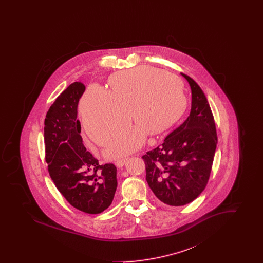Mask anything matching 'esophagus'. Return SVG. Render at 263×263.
<instances>
[{"instance_id":"1","label":"esophagus","mask_w":263,"mask_h":263,"mask_svg":"<svg viewBox=\"0 0 263 263\" xmlns=\"http://www.w3.org/2000/svg\"><path fill=\"white\" fill-rule=\"evenodd\" d=\"M127 159H122V160H117L116 162H115V164L118 166V167H123L124 165H125L126 163H127Z\"/></svg>"}]
</instances>
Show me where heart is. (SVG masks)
Instances as JSON below:
<instances>
[{
  "mask_svg": "<svg viewBox=\"0 0 263 263\" xmlns=\"http://www.w3.org/2000/svg\"><path fill=\"white\" fill-rule=\"evenodd\" d=\"M108 89L88 88L80 103L83 125L89 138L105 145L124 131L129 118L136 126L111 141L105 149L108 158L135 152L147 134L159 136L171 130L187 108V97L181 81L152 66H140L114 73Z\"/></svg>",
  "mask_w": 263,
  "mask_h": 263,
  "instance_id": "1",
  "label": "heart"
}]
</instances>
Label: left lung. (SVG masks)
I'll return each mask as SVG.
<instances>
[{
  "instance_id": "1",
  "label": "left lung",
  "mask_w": 263,
  "mask_h": 263,
  "mask_svg": "<svg viewBox=\"0 0 263 263\" xmlns=\"http://www.w3.org/2000/svg\"><path fill=\"white\" fill-rule=\"evenodd\" d=\"M180 74L191 88L190 113L160 146L142 157L152 191L171 206L185 205L200 195L210 176L218 142L205 93L193 79Z\"/></svg>"
}]
</instances>
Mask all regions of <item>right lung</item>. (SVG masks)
Masks as SVG:
<instances>
[{"instance_id":"1","label":"right lung","mask_w":263,"mask_h":263,"mask_svg":"<svg viewBox=\"0 0 263 263\" xmlns=\"http://www.w3.org/2000/svg\"><path fill=\"white\" fill-rule=\"evenodd\" d=\"M86 87L75 82L56 99L44 121L46 162L53 182L72 206L99 214L112 203L117 188V168L99 164L87 150L78 117L79 100Z\"/></svg>"}]
</instances>
